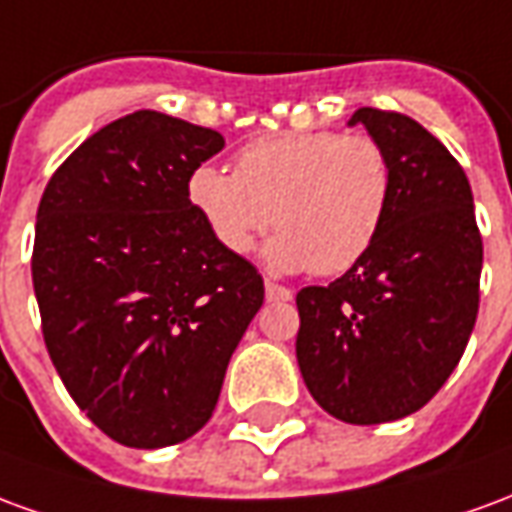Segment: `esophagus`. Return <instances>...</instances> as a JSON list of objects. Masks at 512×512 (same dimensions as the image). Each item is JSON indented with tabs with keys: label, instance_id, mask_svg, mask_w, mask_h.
I'll use <instances>...</instances> for the list:
<instances>
[{
	"label": "esophagus",
	"instance_id": "obj_1",
	"mask_svg": "<svg viewBox=\"0 0 512 512\" xmlns=\"http://www.w3.org/2000/svg\"><path fill=\"white\" fill-rule=\"evenodd\" d=\"M266 299L268 301H290L293 299V290L277 282H266Z\"/></svg>",
	"mask_w": 512,
	"mask_h": 512
}]
</instances>
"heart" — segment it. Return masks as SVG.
Segmentation results:
<instances>
[{
	"instance_id": "b5f03b06",
	"label": "heart",
	"mask_w": 512,
	"mask_h": 512,
	"mask_svg": "<svg viewBox=\"0 0 512 512\" xmlns=\"http://www.w3.org/2000/svg\"><path fill=\"white\" fill-rule=\"evenodd\" d=\"M186 200L230 255L266 246L274 271L343 274L376 244L392 200V164L370 136L334 131L279 134L238 150L235 172L200 164L189 172Z\"/></svg>"
}]
</instances>
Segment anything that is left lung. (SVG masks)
Instances as JSON below:
<instances>
[{"label": "left lung", "instance_id": "left-lung-1", "mask_svg": "<svg viewBox=\"0 0 512 512\" xmlns=\"http://www.w3.org/2000/svg\"><path fill=\"white\" fill-rule=\"evenodd\" d=\"M392 164V200L367 255L299 290L296 359L323 411L351 425L414 414L461 362L480 304L483 238L461 164L417 120L362 106Z\"/></svg>", "mask_w": 512, "mask_h": 512}]
</instances>
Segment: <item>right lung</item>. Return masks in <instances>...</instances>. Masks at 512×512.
<instances>
[{"mask_svg": "<svg viewBox=\"0 0 512 512\" xmlns=\"http://www.w3.org/2000/svg\"><path fill=\"white\" fill-rule=\"evenodd\" d=\"M219 131L139 109L95 131L43 191L32 285L76 406L109 439L158 450L211 419L263 277L186 200Z\"/></svg>", "mask_w": 512, "mask_h": 512, "instance_id": "right-lung-1", "label": "right lung"}]
</instances>
